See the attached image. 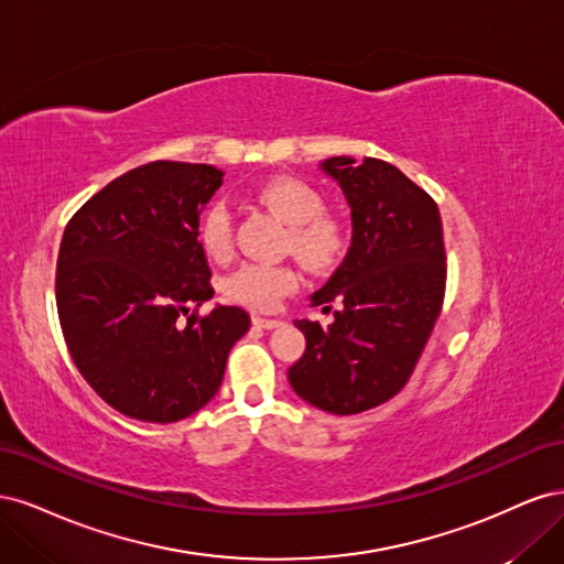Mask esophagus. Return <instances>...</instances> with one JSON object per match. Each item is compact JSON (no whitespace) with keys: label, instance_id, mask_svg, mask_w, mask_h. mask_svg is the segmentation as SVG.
Returning a JSON list of instances; mask_svg holds the SVG:
<instances>
[{"label":"esophagus","instance_id":"esophagus-1","mask_svg":"<svg viewBox=\"0 0 564 564\" xmlns=\"http://www.w3.org/2000/svg\"><path fill=\"white\" fill-rule=\"evenodd\" d=\"M251 322H253V327H261V329H278V327H282V319H272V317H261V315H253L251 317Z\"/></svg>","mask_w":564,"mask_h":564}]
</instances>
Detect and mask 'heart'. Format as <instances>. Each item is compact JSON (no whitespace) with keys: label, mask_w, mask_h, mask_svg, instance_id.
<instances>
[{"label":"heart","mask_w":564,"mask_h":564,"mask_svg":"<svg viewBox=\"0 0 564 564\" xmlns=\"http://www.w3.org/2000/svg\"><path fill=\"white\" fill-rule=\"evenodd\" d=\"M259 202L289 226L286 249L311 270H329L346 253V232L327 216V199L317 187L301 178L280 176L259 187ZM204 253L226 261L232 251V216L226 204H212L197 228ZM299 272L289 265L242 263L224 282L228 301L251 311H275L280 301L296 292Z\"/></svg>","instance_id":"obj_1"}]
</instances>
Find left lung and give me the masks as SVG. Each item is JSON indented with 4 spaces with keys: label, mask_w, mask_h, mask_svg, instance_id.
<instances>
[{
    "label": "left lung",
    "mask_w": 564,
    "mask_h": 564,
    "mask_svg": "<svg viewBox=\"0 0 564 564\" xmlns=\"http://www.w3.org/2000/svg\"><path fill=\"white\" fill-rule=\"evenodd\" d=\"M350 204L352 242L313 305L327 329L296 319L305 352L289 367L294 392L322 412L350 416L395 398L429 344L445 301L447 259L435 199L383 160H324Z\"/></svg>",
    "instance_id": "8db88e82"
}]
</instances>
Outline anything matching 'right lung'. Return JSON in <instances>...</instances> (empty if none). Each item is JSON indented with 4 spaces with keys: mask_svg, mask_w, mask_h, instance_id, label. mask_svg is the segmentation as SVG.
Wrapping results in <instances>:
<instances>
[{
    "mask_svg": "<svg viewBox=\"0 0 564 564\" xmlns=\"http://www.w3.org/2000/svg\"><path fill=\"white\" fill-rule=\"evenodd\" d=\"M220 183L212 164L150 162L108 183L65 226L61 329L82 377L119 414L150 423L195 414L249 332L235 305L197 315L214 296L199 214Z\"/></svg>",
    "mask_w": 564,
    "mask_h": 564,
    "instance_id": "right-lung-1",
    "label": "right lung"
}]
</instances>
